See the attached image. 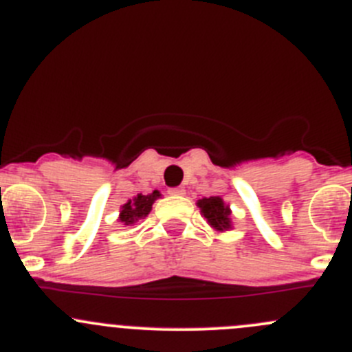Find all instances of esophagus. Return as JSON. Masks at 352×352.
<instances>
[{"label":"esophagus","instance_id":"obj_1","mask_svg":"<svg viewBox=\"0 0 352 352\" xmlns=\"http://www.w3.org/2000/svg\"><path fill=\"white\" fill-rule=\"evenodd\" d=\"M168 194H172V196H184V194H186V189H184V187H170Z\"/></svg>","mask_w":352,"mask_h":352}]
</instances>
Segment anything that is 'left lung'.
<instances>
[{
  "label": "left lung",
  "mask_w": 352,
  "mask_h": 352,
  "mask_svg": "<svg viewBox=\"0 0 352 352\" xmlns=\"http://www.w3.org/2000/svg\"><path fill=\"white\" fill-rule=\"evenodd\" d=\"M197 206L201 208V213L204 214L211 227H214L217 230H227L230 227V218H228L230 210L221 201V197H204V199L197 201Z\"/></svg>",
  "instance_id": "left-lung-1"
}]
</instances>
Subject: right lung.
Returning <instances> with one entry per match:
<instances>
[{"label":"right lung","mask_w":352,"mask_h":352,"mask_svg":"<svg viewBox=\"0 0 352 352\" xmlns=\"http://www.w3.org/2000/svg\"><path fill=\"white\" fill-rule=\"evenodd\" d=\"M160 197L158 190H153L148 196H142V194H138V197H134V201H129L127 204L122 206L120 220L124 221L125 225H131L134 221H138L139 218H144L146 214L151 211L153 203Z\"/></svg>","instance_id":"obj_1"}]
</instances>
